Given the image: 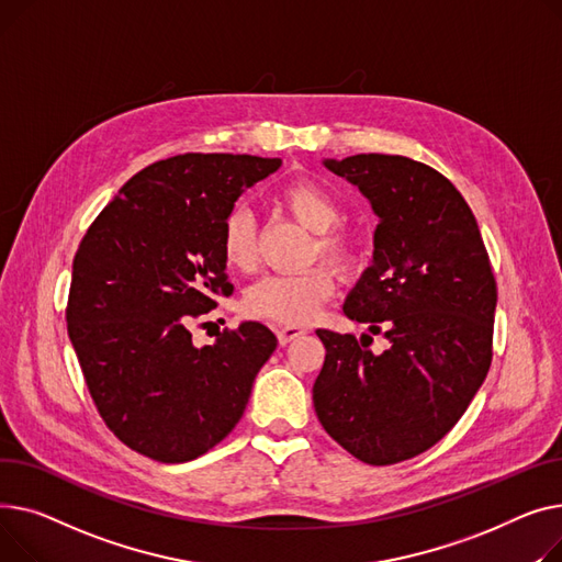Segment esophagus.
<instances>
[{
    "mask_svg": "<svg viewBox=\"0 0 562 562\" xmlns=\"http://www.w3.org/2000/svg\"><path fill=\"white\" fill-rule=\"evenodd\" d=\"M304 334H306L304 326H285V324L277 326V338H279L281 345H288V342H292L294 338H300Z\"/></svg>",
    "mask_w": 562,
    "mask_h": 562,
    "instance_id": "34e87169",
    "label": "esophagus"
}]
</instances>
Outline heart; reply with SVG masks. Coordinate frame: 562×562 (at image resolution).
I'll return each mask as SVG.
<instances>
[{
  "instance_id": "1",
  "label": "heart",
  "mask_w": 562,
  "mask_h": 562,
  "mask_svg": "<svg viewBox=\"0 0 562 562\" xmlns=\"http://www.w3.org/2000/svg\"><path fill=\"white\" fill-rule=\"evenodd\" d=\"M279 202L283 209L308 231H315V254L334 262L340 270H349L360 256V240L349 228L336 226L340 220V204L324 186L302 179L288 183ZM220 251L226 268L249 272L256 266L254 224L247 211L234 209L220 228ZM336 292L334 272L315 266L300 274H272L254 283L243 308L247 315L285 326L308 324L319 308Z\"/></svg>"
}]
</instances>
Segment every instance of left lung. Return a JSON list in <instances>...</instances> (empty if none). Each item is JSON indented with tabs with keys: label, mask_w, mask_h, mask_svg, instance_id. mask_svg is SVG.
Wrapping results in <instances>:
<instances>
[{
	"label": "left lung",
	"mask_w": 562,
	"mask_h": 562,
	"mask_svg": "<svg viewBox=\"0 0 562 562\" xmlns=\"http://www.w3.org/2000/svg\"><path fill=\"white\" fill-rule=\"evenodd\" d=\"M324 165L379 215L374 260L345 302L349 319L383 334L317 328L326 356L313 385L324 431L368 465H394L442 440L492 362L497 308L476 217L453 183L406 156L356 154Z\"/></svg>",
	"instance_id": "left-lung-1"
}]
</instances>
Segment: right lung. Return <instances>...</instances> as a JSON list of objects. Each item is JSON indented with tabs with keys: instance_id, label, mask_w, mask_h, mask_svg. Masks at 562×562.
<instances>
[{
	"instance_id": "right-lung-1",
	"label": "right lung",
	"mask_w": 562,
	"mask_h": 562,
	"mask_svg": "<svg viewBox=\"0 0 562 562\" xmlns=\"http://www.w3.org/2000/svg\"><path fill=\"white\" fill-rule=\"evenodd\" d=\"M281 158L179 154L131 177L86 231L65 319L90 397L111 431L158 463H186L240 422L277 349L266 324L196 347L190 326L228 296L220 228Z\"/></svg>"
}]
</instances>
